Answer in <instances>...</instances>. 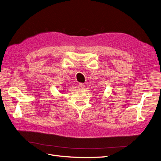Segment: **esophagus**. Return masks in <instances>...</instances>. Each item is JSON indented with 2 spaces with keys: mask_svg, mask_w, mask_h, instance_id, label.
I'll use <instances>...</instances> for the list:
<instances>
[{
  "mask_svg": "<svg viewBox=\"0 0 161 161\" xmlns=\"http://www.w3.org/2000/svg\"><path fill=\"white\" fill-rule=\"evenodd\" d=\"M78 87H79V89H83L85 87V85L83 83H79L78 85Z\"/></svg>",
  "mask_w": 161,
  "mask_h": 161,
  "instance_id": "34e87169",
  "label": "esophagus"
}]
</instances>
